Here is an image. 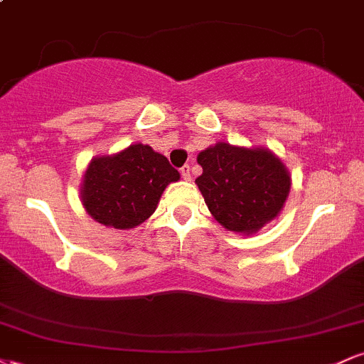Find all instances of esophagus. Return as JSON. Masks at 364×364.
Here are the masks:
<instances>
[{
    "mask_svg": "<svg viewBox=\"0 0 364 364\" xmlns=\"http://www.w3.org/2000/svg\"><path fill=\"white\" fill-rule=\"evenodd\" d=\"M181 176H183V179H185V181H191V169H190V166H183L181 168Z\"/></svg>",
    "mask_w": 364,
    "mask_h": 364,
    "instance_id": "esophagus-1",
    "label": "esophagus"
}]
</instances>
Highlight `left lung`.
Instances as JSON below:
<instances>
[{
	"label": "left lung",
	"mask_w": 364,
	"mask_h": 364,
	"mask_svg": "<svg viewBox=\"0 0 364 364\" xmlns=\"http://www.w3.org/2000/svg\"><path fill=\"white\" fill-rule=\"evenodd\" d=\"M196 162L203 169L196 186L210 214L228 231L255 235L281 214L291 174L270 149L217 141L202 150Z\"/></svg>",
	"instance_id": "1"
}]
</instances>
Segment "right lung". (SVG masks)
I'll use <instances>...</instances> for the list:
<instances>
[{
    "label": "right lung",
    "instance_id": "1",
    "mask_svg": "<svg viewBox=\"0 0 364 364\" xmlns=\"http://www.w3.org/2000/svg\"><path fill=\"white\" fill-rule=\"evenodd\" d=\"M179 173L150 145L94 157L80 186L82 205L92 219L114 229H133L156 212L168 185Z\"/></svg>",
    "mask_w": 364,
    "mask_h": 364
}]
</instances>
